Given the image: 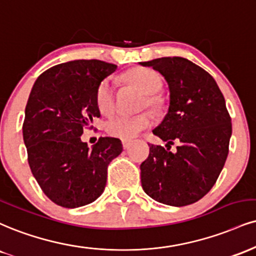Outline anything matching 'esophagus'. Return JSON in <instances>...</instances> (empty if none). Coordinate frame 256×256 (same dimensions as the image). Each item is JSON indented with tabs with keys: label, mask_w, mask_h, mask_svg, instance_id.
I'll list each match as a JSON object with an SVG mask.
<instances>
[{
	"label": "esophagus",
	"mask_w": 256,
	"mask_h": 256,
	"mask_svg": "<svg viewBox=\"0 0 256 256\" xmlns=\"http://www.w3.org/2000/svg\"><path fill=\"white\" fill-rule=\"evenodd\" d=\"M132 142L131 140H122V148L124 149H128V148L131 146Z\"/></svg>",
	"instance_id": "34e87169"
}]
</instances>
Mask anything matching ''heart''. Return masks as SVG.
<instances>
[{"label": "heart", "mask_w": 256, "mask_h": 256, "mask_svg": "<svg viewBox=\"0 0 256 256\" xmlns=\"http://www.w3.org/2000/svg\"><path fill=\"white\" fill-rule=\"evenodd\" d=\"M128 82L140 89L146 95L148 106L158 108L160 100L156 94L161 88V78L158 72L146 68H136L125 75ZM98 108L104 116H110L114 110V82L110 78H104L96 89ZM152 116L149 113H140L137 116L120 114L113 116L106 124V131L110 136L120 140H132L137 137L142 131L152 126Z\"/></svg>", "instance_id": "b5f03b06"}]
</instances>
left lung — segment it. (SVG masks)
Segmentation results:
<instances>
[{
  "label": "left lung",
  "instance_id": "8db88e82",
  "mask_svg": "<svg viewBox=\"0 0 256 256\" xmlns=\"http://www.w3.org/2000/svg\"><path fill=\"white\" fill-rule=\"evenodd\" d=\"M140 64L161 74L169 89L167 114L152 130L168 148L149 144L140 164L142 187L162 204H193L214 187L226 161L232 128L226 100L210 74L186 58ZM174 140L180 146L172 153Z\"/></svg>",
  "mask_w": 256,
  "mask_h": 256
}]
</instances>
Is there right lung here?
<instances>
[{
	"label": "right lung",
	"instance_id": "1",
	"mask_svg": "<svg viewBox=\"0 0 256 256\" xmlns=\"http://www.w3.org/2000/svg\"><path fill=\"white\" fill-rule=\"evenodd\" d=\"M116 64L78 60L58 64L36 78L22 128L28 164L54 204L75 208L102 194L110 162L122 152L118 138L101 137L89 149L83 128L100 116L96 89Z\"/></svg>",
	"mask_w": 256,
	"mask_h": 256
}]
</instances>
